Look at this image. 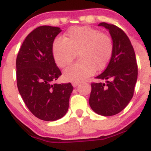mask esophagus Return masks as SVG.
I'll return each mask as SVG.
<instances>
[{
    "mask_svg": "<svg viewBox=\"0 0 151 151\" xmlns=\"http://www.w3.org/2000/svg\"><path fill=\"white\" fill-rule=\"evenodd\" d=\"M78 84H79L78 82H73V83H72V85H73V87H77V85H78Z\"/></svg>",
    "mask_w": 151,
    "mask_h": 151,
    "instance_id": "1",
    "label": "esophagus"
}]
</instances>
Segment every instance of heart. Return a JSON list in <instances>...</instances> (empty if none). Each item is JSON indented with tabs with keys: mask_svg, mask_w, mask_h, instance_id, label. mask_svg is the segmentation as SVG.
Returning a JSON list of instances; mask_svg holds the SVG:
<instances>
[{
	"mask_svg": "<svg viewBox=\"0 0 151 151\" xmlns=\"http://www.w3.org/2000/svg\"><path fill=\"white\" fill-rule=\"evenodd\" d=\"M113 52V39L101 31L86 26L69 29L64 38H57L53 42L52 53L57 65L66 67L75 59L76 54L79 62L73 64L63 72L65 79L80 82L107 66Z\"/></svg>",
	"mask_w": 151,
	"mask_h": 151,
	"instance_id": "heart-1",
	"label": "heart"
}]
</instances>
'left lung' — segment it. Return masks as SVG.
Here are the masks:
<instances>
[{"mask_svg":"<svg viewBox=\"0 0 151 151\" xmlns=\"http://www.w3.org/2000/svg\"><path fill=\"white\" fill-rule=\"evenodd\" d=\"M109 30L113 42L111 60L104 73L96 78L105 82H92L89 104L99 115H116L127 106L134 94L138 64L129 37L113 24L101 22Z\"/></svg>","mask_w":151,"mask_h":151,"instance_id":"obj_1","label":"left lung"}]
</instances>
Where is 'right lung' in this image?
I'll return each mask as SVG.
<instances>
[{
  "instance_id": "obj_1",
  "label": "right lung",
  "mask_w": 151,
  "mask_h": 151,
  "mask_svg": "<svg viewBox=\"0 0 151 151\" xmlns=\"http://www.w3.org/2000/svg\"><path fill=\"white\" fill-rule=\"evenodd\" d=\"M60 32L53 26L36 28L24 40L16 61L19 92L31 113L41 120L62 118L73 89L70 82L54 83L62 73L54 61L52 46Z\"/></svg>"
}]
</instances>
